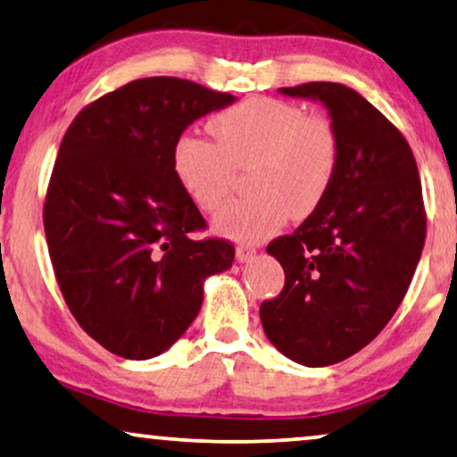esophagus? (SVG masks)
<instances>
[{"label": "esophagus", "instance_id": "34e87169", "mask_svg": "<svg viewBox=\"0 0 457 457\" xmlns=\"http://www.w3.org/2000/svg\"><path fill=\"white\" fill-rule=\"evenodd\" d=\"M255 258V247L249 245V243H241L239 247H237V260L241 262V264H245V262H252Z\"/></svg>", "mask_w": 457, "mask_h": 457}]
</instances>
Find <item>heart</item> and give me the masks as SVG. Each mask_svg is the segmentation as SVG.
I'll list each match as a JSON object with an SVG mask.
<instances>
[{
	"mask_svg": "<svg viewBox=\"0 0 457 457\" xmlns=\"http://www.w3.org/2000/svg\"><path fill=\"white\" fill-rule=\"evenodd\" d=\"M214 143L185 133L172 145V172L199 210L212 212L233 189L235 170L249 168L252 195L224 205L214 218L218 235L260 241L289 218L320 208L339 166V139L327 118L308 116L295 104L249 97L208 124Z\"/></svg>",
	"mask_w": 457,
	"mask_h": 457,
	"instance_id": "obj_1",
	"label": "heart"
}]
</instances>
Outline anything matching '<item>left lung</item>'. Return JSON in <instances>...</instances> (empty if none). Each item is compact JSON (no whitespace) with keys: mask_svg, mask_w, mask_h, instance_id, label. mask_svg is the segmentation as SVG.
<instances>
[{"mask_svg":"<svg viewBox=\"0 0 457 457\" xmlns=\"http://www.w3.org/2000/svg\"><path fill=\"white\" fill-rule=\"evenodd\" d=\"M278 91L320 102L339 139L320 208L266 249L283 266L285 287L260 308L280 353L320 368L366 347L402 303L427 235L422 187L408 141L358 91L341 83Z\"/></svg>","mask_w":457,"mask_h":457,"instance_id":"8db88e82","label":"left lung"}]
</instances>
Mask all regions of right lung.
Masks as SVG:
<instances>
[{
	"label": "right lung",
	"mask_w": 457,
	"mask_h": 457,
	"mask_svg": "<svg viewBox=\"0 0 457 457\" xmlns=\"http://www.w3.org/2000/svg\"><path fill=\"white\" fill-rule=\"evenodd\" d=\"M193 80H130L79 112L55 160L43 224L72 316L108 352L149 360L199 314L204 283L235 247L193 239L205 227L172 172L187 127L235 102Z\"/></svg>",
	"instance_id": "obj_1"
}]
</instances>
